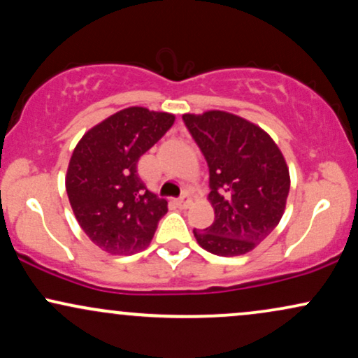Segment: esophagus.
Listing matches in <instances>:
<instances>
[{"label":"esophagus","mask_w":358,"mask_h":358,"mask_svg":"<svg viewBox=\"0 0 358 358\" xmlns=\"http://www.w3.org/2000/svg\"><path fill=\"white\" fill-rule=\"evenodd\" d=\"M175 203L178 205V207H182V208L190 207V203H192L190 195H188V193H183V195L180 196V199H176V200H175Z\"/></svg>","instance_id":"esophagus-1"}]
</instances>
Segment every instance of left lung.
I'll return each instance as SVG.
<instances>
[{
    "label": "left lung",
    "instance_id": "obj_1",
    "mask_svg": "<svg viewBox=\"0 0 358 358\" xmlns=\"http://www.w3.org/2000/svg\"><path fill=\"white\" fill-rule=\"evenodd\" d=\"M207 159L215 220L193 229L199 245L222 257L242 256L276 229L289 193V170L273 138L248 119L207 110L183 114Z\"/></svg>",
    "mask_w": 358,
    "mask_h": 358
}]
</instances>
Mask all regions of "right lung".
<instances>
[{"mask_svg":"<svg viewBox=\"0 0 358 358\" xmlns=\"http://www.w3.org/2000/svg\"><path fill=\"white\" fill-rule=\"evenodd\" d=\"M175 116L126 108L90 127L77 143L65 176L69 202L97 248L129 256L148 248L168 202L146 190L138 159L173 126Z\"/></svg>","mask_w":358,"mask_h":358,"instance_id":"right-lung-1","label":"right lung"}]
</instances>
